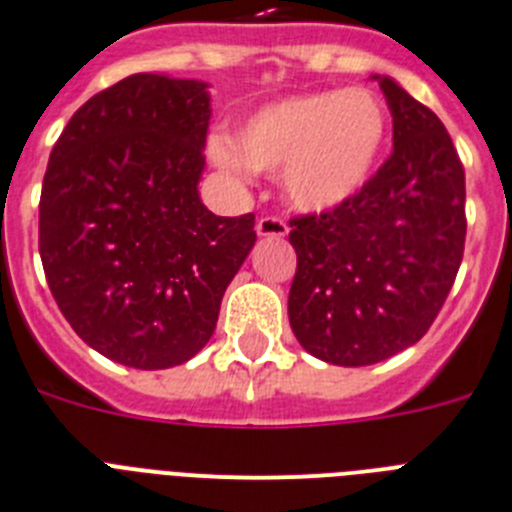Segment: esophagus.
<instances>
[{"mask_svg":"<svg viewBox=\"0 0 512 512\" xmlns=\"http://www.w3.org/2000/svg\"><path fill=\"white\" fill-rule=\"evenodd\" d=\"M255 229L260 237H285L288 234V224L280 216H262V219H257Z\"/></svg>","mask_w":512,"mask_h":512,"instance_id":"esophagus-1","label":"esophagus"}]
</instances>
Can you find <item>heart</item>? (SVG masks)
I'll return each mask as SVG.
<instances>
[{
	"label": "heart",
	"instance_id": "1",
	"mask_svg": "<svg viewBox=\"0 0 512 512\" xmlns=\"http://www.w3.org/2000/svg\"><path fill=\"white\" fill-rule=\"evenodd\" d=\"M388 142V112L372 91H311L283 96L252 112L237 132H214L209 158L247 181L280 173L293 209L321 214L347 204L375 176Z\"/></svg>",
	"mask_w": 512,
	"mask_h": 512
}]
</instances>
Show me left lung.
Instances as JSON below:
<instances>
[{"label": "left lung", "mask_w": 512, "mask_h": 512, "mask_svg": "<svg viewBox=\"0 0 512 512\" xmlns=\"http://www.w3.org/2000/svg\"><path fill=\"white\" fill-rule=\"evenodd\" d=\"M372 78L393 114V153L352 201L290 219V329L339 367L375 365L426 334L467 234L464 168L446 127L398 81Z\"/></svg>", "instance_id": "obj_1"}]
</instances>
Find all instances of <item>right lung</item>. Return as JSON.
Masks as SVG:
<instances>
[{"instance_id":"obj_1","label":"right lung","mask_w":512,"mask_h":512,"mask_svg":"<svg viewBox=\"0 0 512 512\" xmlns=\"http://www.w3.org/2000/svg\"><path fill=\"white\" fill-rule=\"evenodd\" d=\"M209 119V84L135 73L91 96L50 153L45 278L73 331L119 365L168 370L199 354L255 247V216L201 204Z\"/></svg>"}]
</instances>
